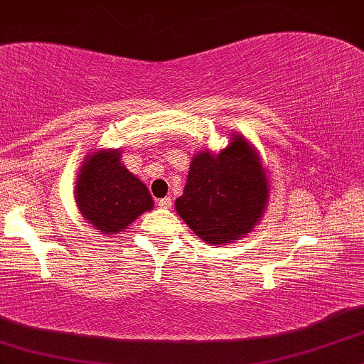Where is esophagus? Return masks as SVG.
Here are the masks:
<instances>
[{
	"instance_id": "obj_1",
	"label": "esophagus",
	"mask_w": 364,
	"mask_h": 364,
	"mask_svg": "<svg viewBox=\"0 0 364 364\" xmlns=\"http://www.w3.org/2000/svg\"><path fill=\"white\" fill-rule=\"evenodd\" d=\"M157 205H159V208H171V205H173V202H171L169 196H166V198L159 200Z\"/></svg>"
}]
</instances>
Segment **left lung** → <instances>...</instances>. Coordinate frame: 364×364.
Segmentation results:
<instances>
[{"mask_svg": "<svg viewBox=\"0 0 364 364\" xmlns=\"http://www.w3.org/2000/svg\"><path fill=\"white\" fill-rule=\"evenodd\" d=\"M269 181L257 150L232 135L219 154L202 150L191 159L176 212L208 245L232 243L252 232L267 207Z\"/></svg>", "mask_w": 364, "mask_h": 364, "instance_id": "1", "label": "left lung"}]
</instances>
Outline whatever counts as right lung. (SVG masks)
<instances>
[{
    "label": "right lung",
    "mask_w": 364,
    "mask_h": 364,
    "mask_svg": "<svg viewBox=\"0 0 364 364\" xmlns=\"http://www.w3.org/2000/svg\"><path fill=\"white\" fill-rule=\"evenodd\" d=\"M75 202L102 235H118L154 207L147 186L121 164L119 150H97L83 161Z\"/></svg>",
    "instance_id": "obj_1"
}]
</instances>
